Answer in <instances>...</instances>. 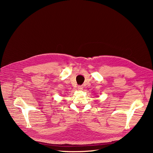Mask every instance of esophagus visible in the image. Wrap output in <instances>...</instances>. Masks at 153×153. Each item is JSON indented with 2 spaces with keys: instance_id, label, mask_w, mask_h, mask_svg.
Masks as SVG:
<instances>
[{
  "instance_id": "1",
  "label": "esophagus",
  "mask_w": 153,
  "mask_h": 153,
  "mask_svg": "<svg viewBox=\"0 0 153 153\" xmlns=\"http://www.w3.org/2000/svg\"><path fill=\"white\" fill-rule=\"evenodd\" d=\"M78 91H82L83 90V87L81 85L78 86Z\"/></svg>"
}]
</instances>
